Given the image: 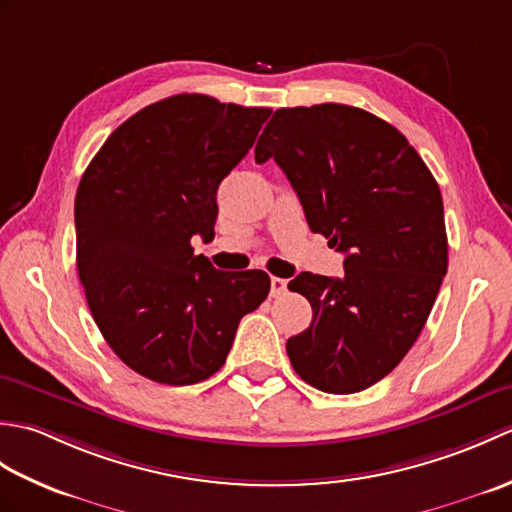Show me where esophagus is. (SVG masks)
I'll return each instance as SVG.
<instances>
[{"mask_svg":"<svg viewBox=\"0 0 512 512\" xmlns=\"http://www.w3.org/2000/svg\"><path fill=\"white\" fill-rule=\"evenodd\" d=\"M286 288H288V279H281V277L270 279V295H273V297L284 295Z\"/></svg>","mask_w":512,"mask_h":512,"instance_id":"obj_1","label":"esophagus"}]
</instances>
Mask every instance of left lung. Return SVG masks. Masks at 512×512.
Here are the masks:
<instances>
[{"mask_svg":"<svg viewBox=\"0 0 512 512\" xmlns=\"http://www.w3.org/2000/svg\"><path fill=\"white\" fill-rule=\"evenodd\" d=\"M268 158L312 233L345 255L343 277L288 284L312 306L310 328L286 343L290 363L325 394H356L405 358L447 275L440 187L394 125L339 103L277 110L255 147L259 165Z\"/></svg>","mask_w":512,"mask_h":512,"instance_id":"8db88e82","label":"left lung"}]
</instances>
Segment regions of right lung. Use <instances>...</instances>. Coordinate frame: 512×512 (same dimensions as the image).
Listing matches in <instances>:
<instances>
[{
	"label": "right lung",
	"mask_w": 512,
	"mask_h": 512,
	"mask_svg": "<svg viewBox=\"0 0 512 512\" xmlns=\"http://www.w3.org/2000/svg\"><path fill=\"white\" fill-rule=\"evenodd\" d=\"M268 107L206 94L162 99L114 129L76 189V268L103 339L136 374L193 385L226 361L264 270L226 273L195 255L215 237L217 187L253 147Z\"/></svg>",
	"instance_id": "add662e5"
}]
</instances>
